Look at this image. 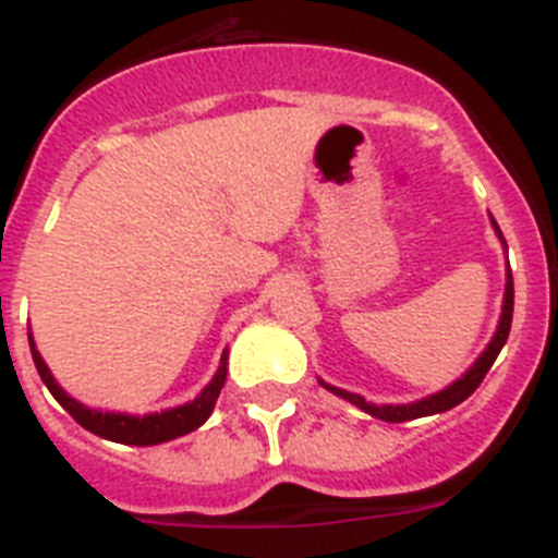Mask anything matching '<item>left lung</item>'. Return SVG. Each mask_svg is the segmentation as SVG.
<instances>
[{
    "label": "left lung",
    "mask_w": 558,
    "mask_h": 558,
    "mask_svg": "<svg viewBox=\"0 0 558 558\" xmlns=\"http://www.w3.org/2000/svg\"><path fill=\"white\" fill-rule=\"evenodd\" d=\"M492 226H495L497 236L502 240V234H500V229H497L495 220H492ZM502 245H506V240H502ZM511 313H514V279H511V268H509L506 270V295H502L500 324H497V332H495V338L489 340L486 352H483L481 357L475 360V366L463 374L461 379H456L452 386H447L445 391L430 393V397H425V399H418V402H408V405H374V402H366V399L360 397V393H349V391H343V388H335V386H329V383H324V379H322V386L327 388V391L338 393L340 399H347V402L357 405L360 411L372 413L374 418H383V422H411V418H418V416L445 413V411H450V408L461 405L463 399L470 397V393L483 383L486 372H489L492 363H495L497 354H500V349L506 347V340H509Z\"/></svg>",
    "instance_id": "left-lung-1"
}]
</instances>
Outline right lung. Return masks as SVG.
I'll list each match as a JSON object with an SVG mask.
<instances>
[{"label": "right lung", "instance_id": "1", "mask_svg": "<svg viewBox=\"0 0 558 558\" xmlns=\"http://www.w3.org/2000/svg\"><path fill=\"white\" fill-rule=\"evenodd\" d=\"M29 352H33V360H36V368L41 374L44 386L49 388V393L72 413L77 425H83L86 430H92L95 436L108 438V441H120V445H136V447H150L161 445V441H172V438L186 436L195 427H201L209 418V413L215 411V402L220 397V388L226 383V352L223 360H220L218 374L211 377L209 386L198 393V397L186 402L181 408H170V411L161 413H147V416H128V413H102L95 411V408L81 405L77 399L69 397L61 386L56 383V377L49 374L47 363L38 354L36 343H33V335H29Z\"/></svg>", "mask_w": 558, "mask_h": 558}]
</instances>
